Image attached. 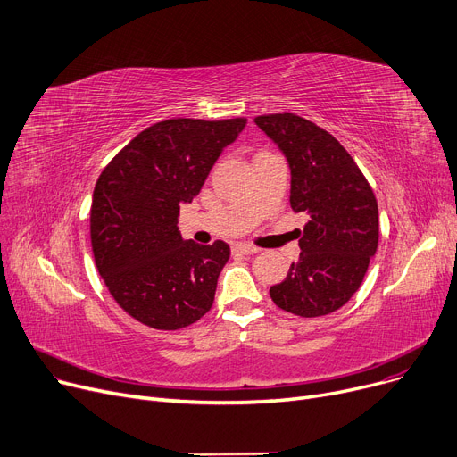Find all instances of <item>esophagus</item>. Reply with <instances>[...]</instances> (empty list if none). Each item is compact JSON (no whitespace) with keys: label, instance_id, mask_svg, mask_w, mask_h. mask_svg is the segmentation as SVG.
Here are the masks:
<instances>
[{"label":"esophagus","instance_id":"34e87169","mask_svg":"<svg viewBox=\"0 0 457 457\" xmlns=\"http://www.w3.org/2000/svg\"><path fill=\"white\" fill-rule=\"evenodd\" d=\"M257 252H259V248H255V246H252V245H245V243H241V245H235V246H233V253L253 255V253H257Z\"/></svg>","mask_w":457,"mask_h":457}]
</instances>
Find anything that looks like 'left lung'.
<instances>
[{"instance_id":"obj_1","label":"left lung","mask_w":457,"mask_h":457,"mask_svg":"<svg viewBox=\"0 0 457 457\" xmlns=\"http://www.w3.org/2000/svg\"><path fill=\"white\" fill-rule=\"evenodd\" d=\"M255 124L289 161L293 211L309 216L298 231L300 259L270 287V298L298 317L329 315L353 296L376 253V196L352 155L326 129L293 112L262 114Z\"/></svg>"}]
</instances>
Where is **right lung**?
I'll return each mask as SVG.
<instances>
[{
  "mask_svg": "<svg viewBox=\"0 0 457 457\" xmlns=\"http://www.w3.org/2000/svg\"><path fill=\"white\" fill-rule=\"evenodd\" d=\"M246 118H172L140 131L94 187L90 241L111 296L154 329H181L212 305L229 246L183 241L179 204L192 202Z\"/></svg>",
  "mask_w": 457,
  "mask_h": 457,
  "instance_id": "1",
  "label": "right lung"
}]
</instances>
